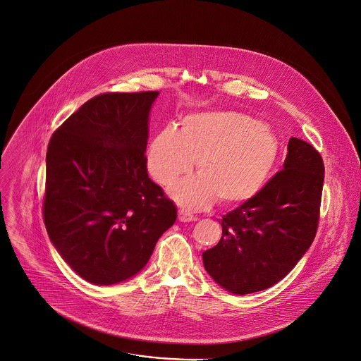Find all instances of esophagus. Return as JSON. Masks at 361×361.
<instances>
[{
  "label": "esophagus",
  "mask_w": 361,
  "mask_h": 361,
  "mask_svg": "<svg viewBox=\"0 0 361 361\" xmlns=\"http://www.w3.org/2000/svg\"><path fill=\"white\" fill-rule=\"evenodd\" d=\"M178 219L180 221H195L198 217L194 216L191 212H188L187 209H178Z\"/></svg>",
  "instance_id": "34e87169"
}]
</instances>
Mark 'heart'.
I'll use <instances>...</instances> for the list:
<instances>
[{"label":"heart","instance_id":"heart-1","mask_svg":"<svg viewBox=\"0 0 361 361\" xmlns=\"http://www.w3.org/2000/svg\"><path fill=\"white\" fill-rule=\"evenodd\" d=\"M279 153L271 127L226 110L187 116L177 131L163 128L150 142L147 169L160 184L191 170L200 174L177 180L169 194L183 207L201 208L215 198L234 204L251 198L268 180Z\"/></svg>","mask_w":361,"mask_h":361}]
</instances>
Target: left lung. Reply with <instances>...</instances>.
Here are the masks:
<instances>
[{"label":"left lung","instance_id":"left-lung-1","mask_svg":"<svg viewBox=\"0 0 361 361\" xmlns=\"http://www.w3.org/2000/svg\"><path fill=\"white\" fill-rule=\"evenodd\" d=\"M324 161L312 145L290 138L283 170L221 219V238L202 252L219 286L250 294L276 285L314 241L324 185Z\"/></svg>","mask_w":361,"mask_h":361}]
</instances>
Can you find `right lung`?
Segmentation results:
<instances>
[{"mask_svg": "<svg viewBox=\"0 0 361 361\" xmlns=\"http://www.w3.org/2000/svg\"><path fill=\"white\" fill-rule=\"evenodd\" d=\"M157 96L99 94L50 140L44 224L61 258L89 283L110 286L140 274L177 219L176 205L146 169Z\"/></svg>", "mask_w": 361, "mask_h": 361, "instance_id": "1", "label": "right lung"}]
</instances>
